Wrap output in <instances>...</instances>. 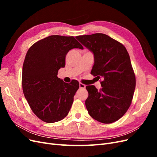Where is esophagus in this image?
I'll list each match as a JSON object with an SVG mask.
<instances>
[{"mask_svg":"<svg viewBox=\"0 0 157 157\" xmlns=\"http://www.w3.org/2000/svg\"><path fill=\"white\" fill-rule=\"evenodd\" d=\"M79 88H80V89H84V88H86V85H84V84L80 82V83H79Z\"/></svg>","mask_w":157,"mask_h":157,"instance_id":"obj_1","label":"esophagus"}]
</instances>
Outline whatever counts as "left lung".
<instances>
[{
	"label": "left lung",
	"instance_id": "8db88e82",
	"mask_svg": "<svg viewBox=\"0 0 157 157\" xmlns=\"http://www.w3.org/2000/svg\"><path fill=\"white\" fill-rule=\"evenodd\" d=\"M91 51L94 63L91 74L101 78V88L86 86L85 101L89 115L105 124L118 121L130 107L136 88V77L124 45L103 33L76 36Z\"/></svg>",
	"mask_w": 157,
	"mask_h": 157
}]
</instances>
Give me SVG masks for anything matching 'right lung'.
<instances>
[{
  "instance_id": "right-lung-1",
  "label": "right lung",
  "mask_w": 157,
  "mask_h": 157,
  "mask_svg": "<svg viewBox=\"0 0 157 157\" xmlns=\"http://www.w3.org/2000/svg\"><path fill=\"white\" fill-rule=\"evenodd\" d=\"M73 48L83 49L74 36L51 35L28 50L23 65L22 88L35 115L45 122H58L68 115L79 83L58 77L65 56Z\"/></svg>"
}]
</instances>
